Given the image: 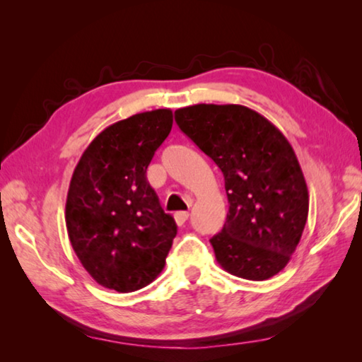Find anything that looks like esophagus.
I'll return each mask as SVG.
<instances>
[{
	"label": "esophagus",
	"instance_id": "34e87169",
	"mask_svg": "<svg viewBox=\"0 0 362 362\" xmlns=\"http://www.w3.org/2000/svg\"><path fill=\"white\" fill-rule=\"evenodd\" d=\"M188 216H189V214H188L187 211H180V212H177L175 216H174V218H175V223L179 225V226H182V225L185 223L187 220H188Z\"/></svg>",
	"mask_w": 362,
	"mask_h": 362
}]
</instances>
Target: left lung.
Instances as JSON below:
<instances>
[{
	"instance_id": "1",
	"label": "left lung",
	"mask_w": 362,
	"mask_h": 362,
	"mask_svg": "<svg viewBox=\"0 0 362 362\" xmlns=\"http://www.w3.org/2000/svg\"><path fill=\"white\" fill-rule=\"evenodd\" d=\"M175 121L225 177L230 209L211 240L220 267L250 281L278 274L296 252L310 204L289 140L265 116L233 103L179 108Z\"/></svg>"
}]
</instances>
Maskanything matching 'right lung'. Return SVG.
Instances as JSON below:
<instances>
[{
  "mask_svg": "<svg viewBox=\"0 0 362 362\" xmlns=\"http://www.w3.org/2000/svg\"><path fill=\"white\" fill-rule=\"evenodd\" d=\"M169 108L132 115L97 136L73 170L65 204L71 247L100 286L134 292L163 272L177 235L146 180L173 129Z\"/></svg>",
  "mask_w": 362,
  "mask_h": 362,
  "instance_id": "1",
  "label": "right lung"
}]
</instances>
